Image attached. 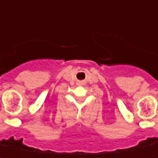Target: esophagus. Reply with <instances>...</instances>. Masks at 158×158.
I'll list each match as a JSON object with an SVG mask.
<instances>
[{
  "mask_svg": "<svg viewBox=\"0 0 158 158\" xmlns=\"http://www.w3.org/2000/svg\"><path fill=\"white\" fill-rule=\"evenodd\" d=\"M83 84V81H80L79 82V85H82Z\"/></svg>",
  "mask_w": 158,
  "mask_h": 158,
  "instance_id": "obj_1",
  "label": "esophagus"
}]
</instances>
